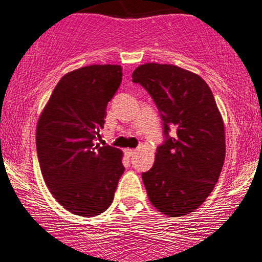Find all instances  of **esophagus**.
Instances as JSON below:
<instances>
[{
	"instance_id": "1",
	"label": "esophagus",
	"mask_w": 262,
	"mask_h": 262,
	"mask_svg": "<svg viewBox=\"0 0 262 262\" xmlns=\"http://www.w3.org/2000/svg\"><path fill=\"white\" fill-rule=\"evenodd\" d=\"M137 151H138V149H130V148H127V149H125V155H127L128 157H132V156H134L135 153H137Z\"/></svg>"
}]
</instances>
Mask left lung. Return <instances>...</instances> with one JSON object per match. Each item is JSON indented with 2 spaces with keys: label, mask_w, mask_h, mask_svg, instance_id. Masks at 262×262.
Here are the masks:
<instances>
[{
  "label": "left lung",
  "mask_w": 262,
  "mask_h": 262,
  "mask_svg": "<svg viewBox=\"0 0 262 262\" xmlns=\"http://www.w3.org/2000/svg\"><path fill=\"white\" fill-rule=\"evenodd\" d=\"M132 78L155 100L166 137L142 173L148 200L167 217L189 214L212 193L225 159L224 121L213 93L201 76L173 64H141Z\"/></svg>",
  "instance_id": "1"
}]
</instances>
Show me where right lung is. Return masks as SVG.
I'll return each mask as SVG.
<instances>
[{"mask_svg": "<svg viewBox=\"0 0 262 262\" xmlns=\"http://www.w3.org/2000/svg\"><path fill=\"white\" fill-rule=\"evenodd\" d=\"M121 81L118 64L69 72L38 118L36 145L44 182L61 206L80 217L109 208L124 171L121 149L95 142Z\"/></svg>", "mask_w": 262, "mask_h": 262, "instance_id": "right-lung-1", "label": "right lung"}]
</instances>
